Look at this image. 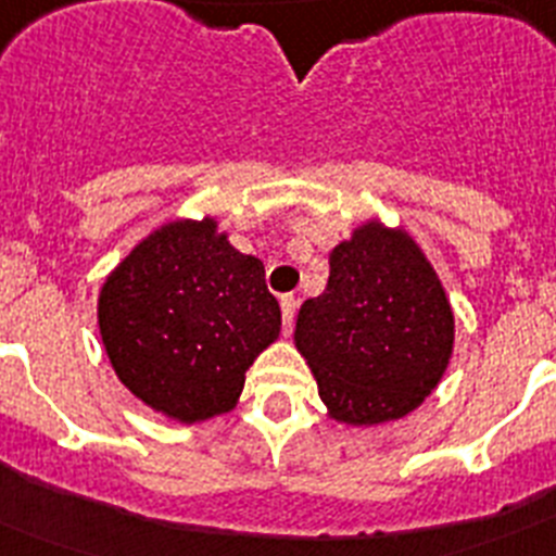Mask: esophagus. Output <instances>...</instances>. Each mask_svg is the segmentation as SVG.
I'll return each mask as SVG.
<instances>
[{"instance_id": "esophagus-1", "label": "esophagus", "mask_w": 556, "mask_h": 556, "mask_svg": "<svg viewBox=\"0 0 556 556\" xmlns=\"http://www.w3.org/2000/svg\"><path fill=\"white\" fill-rule=\"evenodd\" d=\"M294 308H298V301L294 298H281V317H283V337L292 333V323H294Z\"/></svg>"}]
</instances>
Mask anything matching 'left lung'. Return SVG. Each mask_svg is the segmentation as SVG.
Masks as SVG:
<instances>
[{
    "label": "left lung",
    "instance_id": "8db88e82",
    "mask_svg": "<svg viewBox=\"0 0 556 556\" xmlns=\"http://www.w3.org/2000/svg\"><path fill=\"white\" fill-rule=\"evenodd\" d=\"M326 292L298 312L294 348L326 415L367 429L401 420L443 381L454 308L434 264L404 228L365 219L328 255Z\"/></svg>",
    "mask_w": 556,
    "mask_h": 556
}]
</instances>
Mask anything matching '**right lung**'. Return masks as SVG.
Instances as JSON below:
<instances>
[{"mask_svg": "<svg viewBox=\"0 0 556 556\" xmlns=\"http://www.w3.org/2000/svg\"><path fill=\"white\" fill-rule=\"evenodd\" d=\"M97 326L122 384L180 426L228 415L244 372L281 333L264 264L230 244L217 217L169 219L100 287Z\"/></svg>", "mask_w": 556, "mask_h": 556, "instance_id": "right-lung-1", "label": "right lung"}]
</instances>
